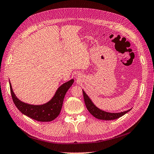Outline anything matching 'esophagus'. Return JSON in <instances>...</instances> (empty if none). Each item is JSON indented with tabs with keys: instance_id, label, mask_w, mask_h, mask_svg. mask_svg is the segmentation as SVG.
<instances>
[{
	"instance_id": "1",
	"label": "esophagus",
	"mask_w": 154,
	"mask_h": 154,
	"mask_svg": "<svg viewBox=\"0 0 154 154\" xmlns=\"http://www.w3.org/2000/svg\"><path fill=\"white\" fill-rule=\"evenodd\" d=\"M80 75H77L76 76V79H77V80H78V79H80Z\"/></svg>"
}]
</instances>
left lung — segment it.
Instances as JSON below:
<instances>
[{
    "mask_svg": "<svg viewBox=\"0 0 154 154\" xmlns=\"http://www.w3.org/2000/svg\"><path fill=\"white\" fill-rule=\"evenodd\" d=\"M83 91V98H84L85 103L86 107L88 112L97 119H102V120H113L118 119L120 117H122L125 114H127L128 112H129L132 109H130L128 110L121 112L118 113H111L108 112H105L104 110H102L100 109L93 103L92 100L90 99V97L87 96V94L85 92V91Z\"/></svg>",
    "mask_w": 154,
    "mask_h": 154,
    "instance_id": "1",
    "label": "left lung"
}]
</instances>
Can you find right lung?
Returning <instances> with one entry per match:
<instances>
[{
    "label": "right lung",
    "mask_w": 154,
    "mask_h": 154,
    "mask_svg": "<svg viewBox=\"0 0 154 154\" xmlns=\"http://www.w3.org/2000/svg\"><path fill=\"white\" fill-rule=\"evenodd\" d=\"M73 83V79L64 83L56 91L52 99L46 103L39 105L26 103L18 99L13 91L10 82V85L11 94L14 103L22 114L38 122H48L57 118L60 114L65 95L69 88L72 86Z\"/></svg>",
    "instance_id": "1"
}]
</instances>
